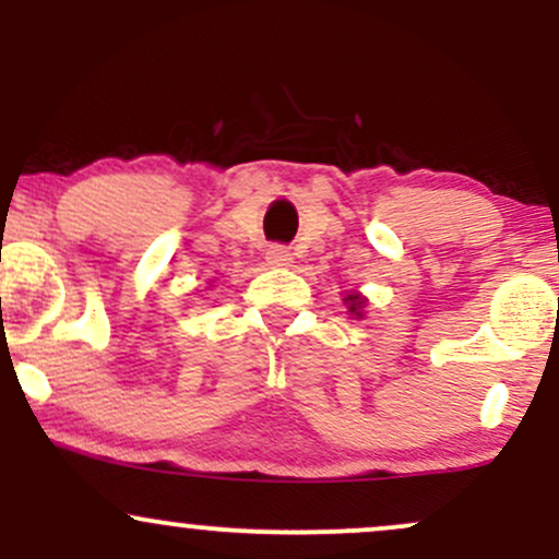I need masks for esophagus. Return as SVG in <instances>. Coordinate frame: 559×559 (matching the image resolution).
I'll list each match as a JSON object with an SVG mask.
<instances>
[{"mask_svg":"<svg viewBox=\"0 0 559 559\" xmlns=\"http://www.w3.org/2000/svg\"><path fill=\"white\" fill-rule=\"evenodd\" d=\"M265 260H267V265H271V267H288V265H292L294 254H292V249H288V247H281V243H275V247L267 249Z\"/></svg>","mask_w":559,"mask_h":559,"instance_id":"1","label":"esophagus"}]
</instances>
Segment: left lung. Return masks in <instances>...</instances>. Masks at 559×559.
I'll return each instance as SVG.
<instances>
[{
    "instance_id": "left-lung-1",
    "label": "left lung",
    "mask_w": 559,
    "mask_h": 559,
    "mask_svg": "<svg viewBox=\"0 0 559 559\" xmlns=\"http://www.w3.org/2000/svg\"><path fill=\"white\" fill-rule=\"evenodd\" d=\"M365 297H360V294L357 292H352V294H346L344 297V305L349 307V316H357V318H362V307H365Z\"/></svg>"
}]
</instances>
